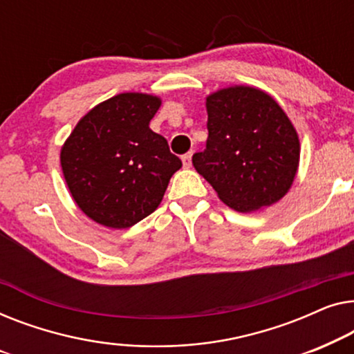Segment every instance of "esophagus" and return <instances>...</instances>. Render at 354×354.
<instances>
[{
    "label": "esophagus",
    "instance_id": "esophagus-1",
    "mask_svg": "<svg viewBox=\"0 0 354 354\" xmlns=\"http://www.w3.org/2000/svg\"><path fill=\"white\" fill-rule=\"evenodd\" d=\"M191 158H192V153H191V152H189V153H184V156L181 157V160H183V167H184V168H191V165H192Z\"/></svg>",
    "mask_w": 354,
    "mask_h": 354
}]
</instances>
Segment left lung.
<instances>
[{
	"mask_svg": "<svg viewBox=\"0 0 354 354\" xmlns=\"http://www.w3.org/2000/svg\"><path fill=\"white\" fill-rule=\"evenodd\" d=\"M208 139L192 165L236 212L270 207L292 187L300 163V139L270 94L247 84L207 96Z\"/></svg>",
	"mask_w": 354,
	"mask_h": 354,
	"instance_id": "1",
	"label": "left lung"
}]
</instances>
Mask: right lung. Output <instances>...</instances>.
<instances>
[{
    "label": "right lung",
    "mask_w": 354,
    "mask_h": 354,
    "mask_svg": "<svg viewBox=\"0 0 354 354\" xmlns=\"http://www.w3.org/2000/svg\"><path fill=\"white\" fill-rule=\"evenodd\" d=\"M160 106L153 94H117L80 118L61 147L72 198L97 225L127 229L144 220L183 167L167 139L149 128Z\"/></svg>",
    "instance_id": "obj_1"
}]
</instances>
